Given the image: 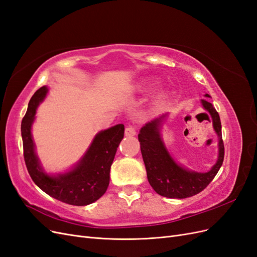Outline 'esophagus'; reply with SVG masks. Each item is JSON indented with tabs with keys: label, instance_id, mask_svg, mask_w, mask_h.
<instances>
[{
	"label": "esophagus",
	"instance_id": "esophagus-1",
	"mask_svg": "<svg viewBox=\"0 0 257 257\" xmlns=\"http://www.w3.org/2000/svg\"><path fill=\"white\" fill-rule=\"evenodd\" d=\"M136 135V130L134 126L128 125L125 127V136L127 137H133Z\"/></svg>",
	"mask_w": 257,
	"mask_h": 257
}]
</instances>
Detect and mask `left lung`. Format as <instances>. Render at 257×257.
Masks as SVG:
<instances>
[{"instance_id": "obj_1", "label": "left lung", "mask_w": 257, "mask_h": 257, "mask_svg": "<svg viewBox=\"0 0 257 257\" xmlns=\"http://www.w3.org/2000/svg\"><path fill=\"white\" fill-rule=\"evenodd\" d=\"M209 97L208 94H206ZM204 108L211 114L213 127L219 136V159L208 173L189 172L179 165L167 152L160 136L162 119L148 122L138 134L141 150L147 170L148 181L153 190L161 196L168 198H186L196 195L205 190L221 168L224 161V144L222 139V126L220 115L208 100H201Z\"/></svg>"}]
</instances>
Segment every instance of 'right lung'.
Listing matches in <instances>:
<instances>
[{
    "label": "right lung",
    "mask_w": 257,
    "mask_h": 257,
    "mask_svg": "<svg viewBox=\"0 0 257 257\" xmlns=\"http://www.w3.org/2000/svg\"><path fill=\"white\" fill-rule=\"evenodd\" d=\"M47 93V88L38 89L31 97L26 115L21 122L23 158L34 183L51 197L74 206H85L102 197L109 185L110 167L124 135V125L118 124L100 132L93 141L88 152L72 172L58 177L43 173L34 152L31 135L36 108Z\"/></svg>",
    "instance_id": "obj_1"
}]
</instances>
